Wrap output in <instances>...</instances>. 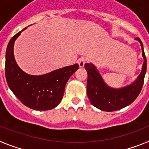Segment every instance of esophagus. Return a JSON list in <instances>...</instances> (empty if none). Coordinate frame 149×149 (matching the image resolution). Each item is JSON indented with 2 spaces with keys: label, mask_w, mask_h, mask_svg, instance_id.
I'll use <instances>...</instances> for the list:
<instances>
[{
  "label": "esophagus",
  "mask_w": 149,
  "mask_h": 149,
  "mask_svg": "<svg viewBox=\"0 0 149 149\" xmlns=\"http://www.w3.org/2000/svg\"><path fill=\"white\" fill-rule=\"evenodd\" d=\"M86 61V57H84V56H82V57H81V58L77 60V63L79 64L80 68H83V67L84 66Z\"/></svg>",
  "instance_id": "34e87169"
}]
</instances>
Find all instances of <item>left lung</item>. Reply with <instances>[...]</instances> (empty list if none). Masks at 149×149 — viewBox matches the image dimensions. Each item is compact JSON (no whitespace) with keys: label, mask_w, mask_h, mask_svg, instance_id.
Segmentation results:
<instances>
[{"label":"left lung","mask_w":149,"mask_h":149,"mask_svg":"<svg viewBox=\"0 0 149 149\" xmlns=\"http://www.w3.org/2000/svg\"><path fill=\"white\" fill-rule=\"evenodd\" d=\"M136 40L140 43L144 62L136 81L127 86L119 89L110 87L104 82L95 65L91 63L84 65L88 74L87 96L91 104L96 108L107 112L116 111L131 104L139 95L146 73L147 62L141 40L139 38H136Z\"/></svg>","instance_id":"8db88e82"}]
</instances>
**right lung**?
<instances>
[{
    "instance_id": "obj_1",
    "label": "right lung",
    "mask_w": 149,
    "mask_h": 149,
    "mask_svg": "<svg viewBox=\"0 0 149 149\" xmlns=\"http://www.w3.org/2000/svg\"><path fill=\"white\" fill-rule=\"evenodd\" d=\"M24 29L15 34L6 51L5 76L8 86L22 104L35 110H48L60 103L68 79L78 64L65 66L42 75H31L22 71L14 57V44Z\"/></svg>"
}]
</instances>
